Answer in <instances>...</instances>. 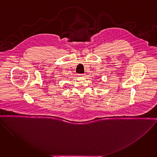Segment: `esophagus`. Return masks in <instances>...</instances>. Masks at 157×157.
Here are the masks:
<instances>
[{
  "label": "esophagus",
  "mask_w": 157,
  "mask_h": 157,
  "mask_svg": "<svg viewBox=\"0 0 157 157\" xmlns=\"http://www.w3.org/2000/svg\"><path fill=\"white\" fill-rule=\"evenodd\" d=\"M80 76H85V74H81V75H79Z\"/></svg>",
  "instance_id": "obj_1"
}]
</instances>
